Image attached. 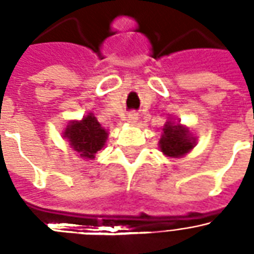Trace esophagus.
<instances>
[{
    "label": "esophagus",
    "mask_w": 254,
    "mask_h": 254,
    "mask_svg": "<svg viewBox=\"0 0 254 254\" xmlns=\"http://www.w3.org/2000/svg\"><path fill=\"white\" fill-rule=\"evenodd\" d=\"M127 122H129V124H136V122H137V113H134V111L129 113V114H127Z\"/></svg>",
    "instance_id": "34e87169"
}]
</instances>
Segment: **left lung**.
Masks as SVG:
<instances>
[{
    "label": "left lung",
    "mask_w": 254,
    "mask_h": 254,
    "mask_svg": "<svg viewBox=\"0 0 254 254\" xmlns=\"http://www.w3.org/2000/svg\"><path fill=\"white\" fill-rule=\"evenodd\" d=\"M159 143L162 152L174 158L185 155L194 145L193 138L189 137V130L181 125H174L171 122H166Z\"/></svg>",
    "instance_id": "8db88e82"
}]
</instances>
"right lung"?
<instances>
[{
  "label": "right lung",
  "instance_id": "obj_1",
  "mask_svg": "<svg viewBox=\"0 0 254 254\" xmlns=\"http://www.w3.org/2000/svg\"><path fill=\"white\" fill-rule=\"evenodd\" d=\"M74 151L80 152V156L92 159L94 155L105 145L107 132L94 116L84 117L81 121L72 122L67 125L65 136Z\"/></svg>",
  "mask_w": 254,
  "mask_h": 254
}]
</instances>
